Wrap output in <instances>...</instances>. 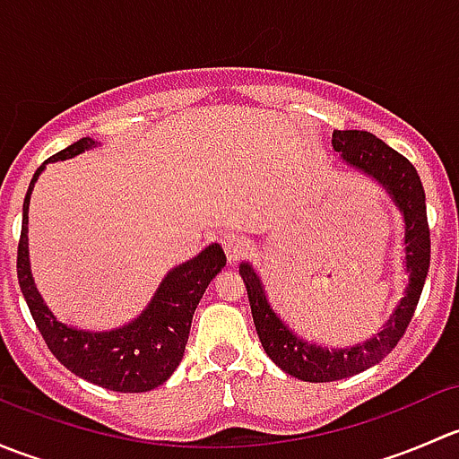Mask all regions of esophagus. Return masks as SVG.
Returning a JSON list of instances; mask_svg holds the SVG:
<instances>
[{
  "instance_id": "obj_1",
  "label": "esophagus",
  "mask_w": 459,
  "mask_h": 459,
  "mask_svg": "<svg viewBox=\"0 0 459 459\" xmlns=\"http://www.w3.org/2000/svg\"><path fill=\"white\" fill-rule=\"evenodd\" d=\"M221 247H224V253H226V257H229L230 264L239 262V259H242L248 253L247 238H244V235H239V233L224 235V238H221Z\"/></svg>"
}]
</instances>
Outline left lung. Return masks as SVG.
I'll return each mask as SVG.
<instances>
[{"label":"left lung","instance_id":"obj_1","mask_svg":"<svg viewBox=\"0 0 459 459\" xmlns=\"http://www.w3.org/2000/svg\"><path fill=\"white\" fill-rule=\"evenodd\" d=\"M333 148L342 152V160L346 164L377 179L404 212L406 271L411 273V277L406 295L397 304L386 326L373 340L351 346V349H322V346L299 340L293 331H289V326L281 324V319L268 304L262 281L251 264H242L239 275L247 284L253 322H255L264 351L281 371L304 379V382H335V379L351 377V375H358L373 364L382 362L395 349L406 326L411 324L430 264L427 200H424V186L415 166L404 155L393 151L388 143L367 131H335L333 133Z\"/></svg>","mask_w":459,"mask_h":459}]
</instances>
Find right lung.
Returning a JSON list of instances; mask_svg holds the SVG:
<instances>
[{
  "mask_svg": "<svg viewBox=\"0 0 459 459\" xmlns=\"http://www.w3.org/2000/svg\"><path fill=\"white\" fill-rule=\"evenodd\" d=\"M97 142L82 137L46 161L80 155ZM44 170H35L22 212V235L17 244V280L30 316L44 337L50 353L75 375L88 382L119 393L152 391L164 384L179 367L191 333L193 313L212 277L226 266L220 244H211L197 257L173 268L157 289L155 298L135 322L106 333L77 331L57 322L37 293L29 264V202L32 186Z\"/></svg>",
  "mask_w": 459,
  "mask_h": 459,
  "instance_id": "1",
  "label": "right lung"
}]
</instances>
